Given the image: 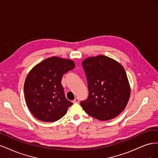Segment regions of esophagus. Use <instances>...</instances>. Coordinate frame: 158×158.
Listing matches in <instances>:
<instances>
[{
  "instance_id": "obj_1",
  "label": "esophagus",
  "mask_w": 158,
  "mask_h": 158,
  "mask_svg": "<svg viewBox=\"0 0 158 158\" xmlns=\"http://www.w3.org/2000/svg\"><path fill=\"white\" fill-rule=\"evenodd\" d=\"M73 102L74 103H79V99L78 98H75L73 101Z\"/></svg>"
}]
</instances>
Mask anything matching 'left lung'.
Wrapping results in <instances>:
<instances>
[{
    "instance_id": "1",
    "label": "left lung",
    "mask_w": 158,
    "mask_h": 158,
    "mask_svg": "<svg viewBox=\"0 0 158 158\" xmlns=\"http://www.w3.org/2000/svg\"><path fill=\"white\" fill-rule=\"evenodd\" d=\"M88 97L80 106L90 116L107 121L118 116L130 98L131 88L121 64L108 56L89 57L82 62Z\"/></svg>"
}]
</instances>
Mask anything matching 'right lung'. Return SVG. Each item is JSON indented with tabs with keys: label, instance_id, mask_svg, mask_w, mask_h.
Here are the masks:
<instances>
[{
	"label": "right lung",
	"instance_id": "obj_1",
	"mask_svg": "<svg viewBox=\"0 0 158 158\" xmlns=\"http://www.w3.org/2000/svg\"><path fill=\"white\" fill-rule=\"evenodd\" d=\"M75 66L71 60L51 57L37 64L27 76L23 91L33 115L44 122L59 120L73 103L66 98L63 76Z\"/></svg>",
	"mask_w": 158,
	"mask_h": 158
}]
</instances>
